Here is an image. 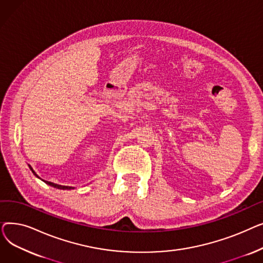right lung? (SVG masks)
Wrapping results in <instances>:
<instances>
[{
    "label": "right lung",
    "instance_id": "add662e5",
    "mask_svg": "<svg viewBox=\"0 0 263 263\" xmlns=\"http://www.w3.org/2000/svg\"><path fill=\"white\" fill-rule=\"evenodd\" d=\"M31 167V166H30ZM31 170H32V172H33V174L36 176V177H38L37 175H36V173L33 171V168L31 167ZM46 183L47 184H49V185H51V186H53V187H57V189H60V190H71V189H74V187H72V186H65V185H60V184H55V183H53V182H50V181H46Z\"/></svg>",
    "mask_w": 263,
    "mask_h": 263
}]
</instances>
